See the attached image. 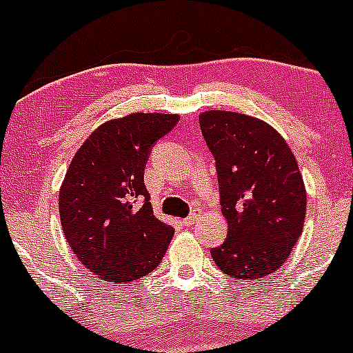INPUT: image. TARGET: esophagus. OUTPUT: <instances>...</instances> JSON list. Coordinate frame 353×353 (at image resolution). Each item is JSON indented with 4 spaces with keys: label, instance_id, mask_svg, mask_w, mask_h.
<instances>
[{
    "label": "esophagus",
    "instance_id": "esophagus-1",
    "mask_svg": "<svg viewBox=\"0 0 353 353\" xmlns=\"http://www.w3.org/2000/svg\"><path fill=\"white\" fill-rule=\"evenodd\" d=\"M198 219V214H191L190 217H186L183 221V225H191V224H194V221H196Z\"/></svg>",
    "mask_w": 353,
    "mask_h": 353
}]
</instances>
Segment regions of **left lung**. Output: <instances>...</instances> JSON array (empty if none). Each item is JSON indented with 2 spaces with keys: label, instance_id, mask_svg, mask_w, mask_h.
Masks as SVG:
<instances>
[{
  "label": "left lung",
  "instance_id": "left-lung-1",
  "mask_svg": "<svg viewBox=\"0 0 353 353\" xmlns=\"http://www.w3.org/2000/svg\"><path fill=\"white\" fill-rule=\"evenodd\" d=\"M215 157L228 239L212 248L224 274L260 279L278 271L303 231L307 193L288 143L268 122L228 110L201 112Z\"/></svg>",
  "mask_w": 353,
  "mask_h": 353
}]
</instances>
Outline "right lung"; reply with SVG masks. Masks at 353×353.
<instances>
[{
	"label": "right lung",
	"mask_w": 353,
	"mask_h": 353,
	"mask_svg": "<svg viewBox=\"0 0 353 353\" xmlns=\"http://www.w3.org/2000/svg\"><path fill=\"white\" fill-rule=\"evenodd\" d=\"M177 121V114L159 112L112 119L75 152L58 193L61 229L97 278L128 285L165 255L174 228L153 215L145 167L150 148Z\"/></svg>",
	"instance_id": "obj_1"
}]
</instances>
